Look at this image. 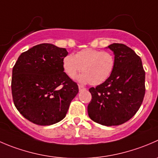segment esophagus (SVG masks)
Here are the masks:
<instances>
[{"mask_svg":"<svg viewBox=\"0 0 158 158\" xmlns=\"http://www.w3.org/2000/svg\"><path fill=\"white\" fill-rule=\"evenodd\" d=\"M79 92H81V91H83V90H85L86 89H85L84 86H82V85H79Z\"/></svg>","mask_w":158,"mask_h":158,"instance_id":"34e87169","label":"esophagus"}]
</instances>
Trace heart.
<instances>
[{
    "label": "heart",
    "mask_w": 158,
    "mask_h": 158,
    "mask_svg": "<svg viewBox=\"0 0 158 158\" xmlns=\"http://www.w3.org/2000/svg\"><path fill=\"white\" fill-rule=\"evenodd\" d=\"M115 67L114 56L108 52L94 48H84L75 56L68 55L62 60L64 73L73 79L81 71L83 73L77 78L82 84L89 82L98 85L107 80Z\"/></svg>",
    "instance_id": "heart-1"
}]
</instances>
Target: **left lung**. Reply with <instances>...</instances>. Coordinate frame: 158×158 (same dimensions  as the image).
Here are the masks:
<instances>
[{"label":"left lung","instance_id":"1","mask_svg":"<svg viewBox=\"0 0 158 158\" xmlns=\"http://www.w3.org/2000/svg\"><path fill=\"white\" fill-rule=\"evenodd\" d=\"M115 67L103 83L89 89L92 99L88 114L104 126H117L128 121L138 111L145 94V72L141 59L123 44L113 43Z\"/></svg>","mask_w":158,"mask_h":158}]
</instances>
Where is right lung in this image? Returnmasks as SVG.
I'll list each match as a JSON object with an SVG mask.
<instances>
[{
  "instance_id": "obj_1",
  "label": "right lung",
  "mask_w": 158,
  "mask_h": 158,
  "mask_svg": "<svg viewBox=\"0 0 158 158\" xmlns=\"http://www.w3.org/2000/svg\"><path fill=\"white\" fill-rule=\"evenodd\" d=\"M65 48L44 43L21 53L12 70L17 110L29 121L48 126L65 118L79 87L62 68Z\"/></svg>"
}]
</instances>
